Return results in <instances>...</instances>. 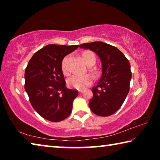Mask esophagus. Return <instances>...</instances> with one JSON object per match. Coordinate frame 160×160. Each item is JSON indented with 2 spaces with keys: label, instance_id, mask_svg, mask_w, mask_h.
<instances>
[{
  "label": "esophagus",
  "instance_id": "1",
  "mask_svg": "<svg viewBox=\"0 0 160 160\" xmlns=\"http://www.w3.org/2000/svg\"><path fill=\"white\" fill-rule=\"evenodd\" d=\"M83 92H84V91H83V90H80V91H79V93H80V94H82Z\"/></svg>",
  "mask_w": 160,
  "mask_h": 160
}]
</instances>
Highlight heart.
I'll list each match as a JSON object with an SVG mask.
<instances>
[{
  "label": "heart",
  "instance_id": "b5f03b06",
  "mask_svg": "<svg viewBox=\"0 0 160 160\" xmlns=\"http://www.w3.org/2000/svg\"><path fill=\"white\" fill-rule=\"evenodd\" d=\"M68 55L66 56L61 62V70L65 75H68L70 73V69L68 66ZM82 58L88 66H90V65L92 66L96 61L95 55L92 51H85L82 53ZM92 80V75L89 73H75L71 75L68 79V84L69 86L76 88L78 90H84L88 85H90Z\"/></svg>",
  "mask_w": 160,
  "mask_h": 160
}]
</instances>
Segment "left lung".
Segmentation results:
<instances>
[{
    "mask_svg": "<svg viewBox=\"0 0 160 160\" xmlns=\"http://www.w3.org/2000/svg\"><path fill=\"white\" fill-rule=\"evenodd\" d=\"M80 47L95 52L102 64L101 77L92 88L93 96L89 107L97 116L112 115L122 106L128 94L132 77L129 61L120 50L107 43L94 42Z\"/></svg>",
    "mask_w": 160,
    "mask_h": 160,
    "instance_id": "obj_1",
    "label": "left lung"
}]
</instances>
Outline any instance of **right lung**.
I'll return each mask as SVG.
<instances>
[{
  "label": "right lung",
  "mask_w": 160,
  "mask_h": 160,
  "mask_svg": "<svg viewBox=\"0 0 160 160\" xmlns=\"http://www.w3.org/2000/svg\"><path fill=\"white\" fill-rule=\"evenodd\" d=\"M79 46L48 44L37 51L25 72V89L32 107L47 120L58 122L72 112L77 90L67 89L61 62Z\"/></svg>",
  "instance_id": "obj_1"
}]
</instances>
